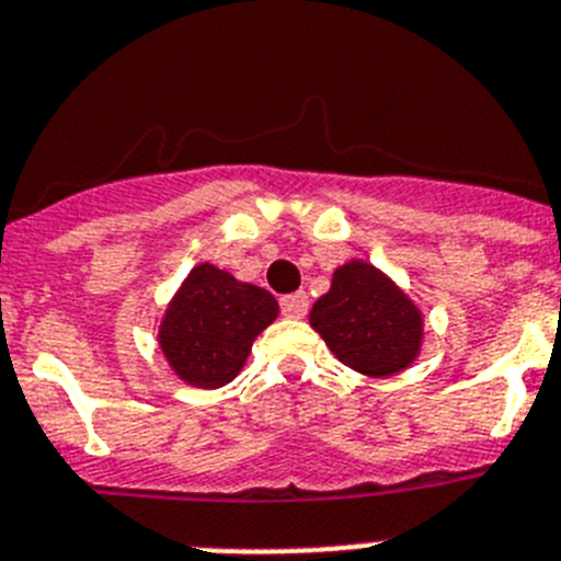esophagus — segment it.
I'll list each match as a JSON object with an SVG mask.
<instances>
[{
    "mask_svg": "<svg viewBox=\"0 0 561 561\" xmlns=\"http://www.w3.org/2000/svg\"><path fill=\"white\" fill-rule=\"evenodd\" d=\"M279 307H282V316L305 318L307 310H310V299H307L305 290L287 293V296H282V299H279Z\"/></svg>",
    "mask_w": 561,
    "mask_h": 561,
    "instance_id": "esophagus-1",
    "label": "esophagus"
}]
</instances>
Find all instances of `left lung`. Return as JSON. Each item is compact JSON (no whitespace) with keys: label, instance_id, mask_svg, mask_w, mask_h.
I'll return each mask as SVG.
<instances>
[{"label":"left lung","instance_id":"1","mask_svg":"<svg viewBox=\"0 0 561 561\" xmlns=\"http://www.w3.org/2000/svg\"><path fill=\"white\" fill-rule=\"evenodd\" d=\"M310 324L332 355L368 377L402 371L422 343V316L405 293L368 262H350L312 305Z\"/></svg>","mask_w":561,"mask_h":561}]
</instances>
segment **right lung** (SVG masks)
<instances>
[{"label": "right lung", "instance_id": "obj_1", "mask_svg": "<svg viewBox=\"0 0 561 561\" xmlns=\"http://www.w3.org/2000/svg\"><path fill=\"white\" fill-rule=\"evenodd\" d=\"M276 312L279 305L265 287L237 282L204 262L170 301L159 330L161 352L190 386L220 388L234 380Z\"/></svg>", "mask_w": 561, "mask_h": 561}]
</instances>
